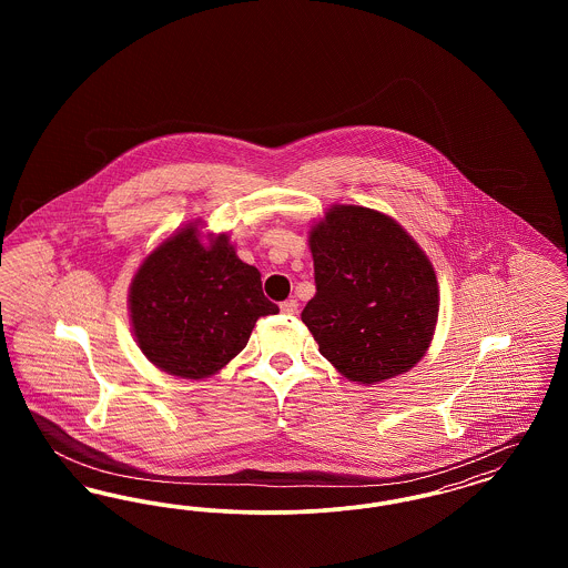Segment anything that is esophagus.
Instances as JSON below:
<instances>
[{"mask_svg": "<svg viewBox=\"0 0 568 568\" xmlns=\"http://www.w3.org/2000/svg\"><path fill=\"white\" fill-rule=\"evenodd\" d=\"M281 313H285V315H296L297 300H294V297H290V300L281 302Z\"/></svg>", "mask_w": 568, "mask_h": 568, "instance_id": "34e87169", "label": "esophagus"}]
</instances>
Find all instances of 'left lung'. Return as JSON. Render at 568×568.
I'll use <instances>...</instances> for the list:
<instances>
[{"label": "left lung", "instance_id": "obj_1", "mask_svg": "<svg viewBox=\"0 0 568 568\" xmlns=\"http://www.w3.org/2000/svg\"><path fill=\"white\" fill-rule=\"evenodd\" d=\"M315 296L302 322L338 373L377 383L413 368L433 341L438 283L405 230L364 206H334L311 232Z\"/></svg>", "mask_w": 568, "mask_h": 568}]
</instances>
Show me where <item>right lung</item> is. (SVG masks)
Masks as SVG:
<instances>
[{
  "label": "right lung",
  "mask_w": 568,
  "mask_h": 568,
  "mask_svg": "<svg viewBox=\"0 0 568 568\" xmlns=\"http://www.w3.org/2000/svg\"><path fill=\"white\" fill-rule=\"evenodd\" d=\"M130 311L142 353L183 378L215 375L243 352L251 329L278 306L262 274L236 257L225 234L209 246L187 225L160 244L135 272Z\"/></svg>",
  "instance_id": "right-lung-1"
}]
</instances>
